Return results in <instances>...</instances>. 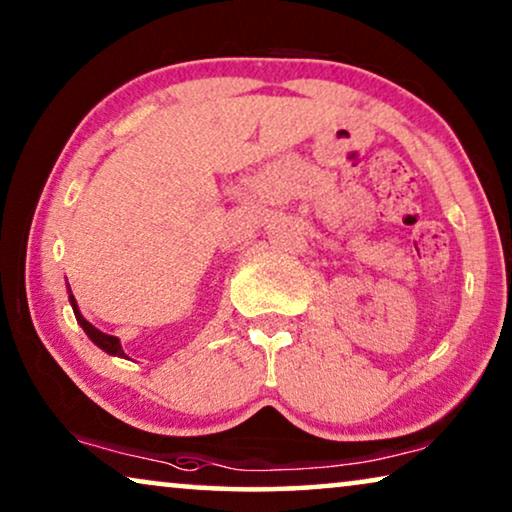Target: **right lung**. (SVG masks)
I'll use <instances>...</instances> for the list:
<instances>
[{
	"mask_svg": "<svg viewBox=\"0 0 512 512\" xmlns=\"http://www.w3.org/2000/svg\"><path fill=\"white\" fill-rule=\"evenodd\" d=\"M69 303H72V307H74V317H76V321H79V326L83 328V331H86L88 338L93 340L97 347L104 349V352L111 354V356H123V359H128V356H125V352H123V347H121V340H118L116 335H107V333L97 331V328L90 324V321L83 319V314L79 312V307H76V300L72 296V291H69Z\"/></svg>",
	"mask_w": 512,
	"mask_h": 512,
	"instance_id": "obj_1",
	"label": "right lung"
}]
</instances>
